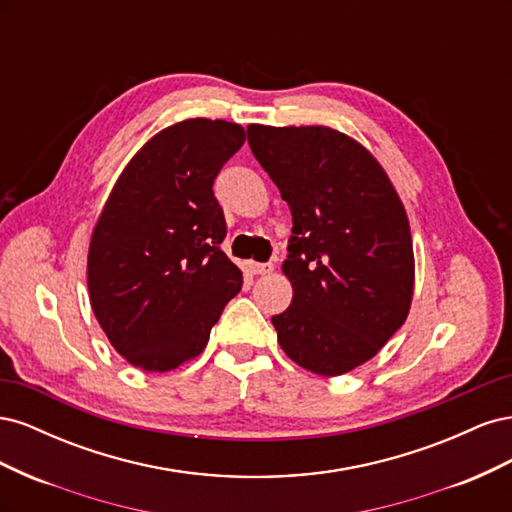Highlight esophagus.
I'll return each instance as SVG.
<instances>
[{
    "instance_id": "34e87169",
    "label": "esophagus",
    "mask_w": 512,
    "mask_h": 512,
    "mask_svg": "<svg viewBox=\"0 0 512 512\" xmlns=\"http://www.w3.org/2000/svg\"><path fill=\"white\" fill-rule=\"evenodd\" d=\"M247 269L254 275H267L273 271V265L271 262H247Z\"/></svg>"
}]
</instances>
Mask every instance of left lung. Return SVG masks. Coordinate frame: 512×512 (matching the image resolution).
<instances>
[{
	"label": "left lung",
	"mask_w": 512,
	"mask_h": 512,
	"mask_svg": "<svg viewBox=\"0 0 512 512\" xmlns=\"http://www.w3.org/2000/svg\"><path fill=\"white\" fill-rule=\"evenodd\" d=\"M247 143L292 213L284 273L292 303L271 318L290 359L318 376L369 361L406 322L414 254L382 166L324 128L250 126Z\"/></svg>",
	"instance_id": "1"
}]
</instances>
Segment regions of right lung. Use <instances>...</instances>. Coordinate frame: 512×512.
<instances>
[{
    "mask_svg": "<svg viewBox=\"0 0 512 512\" xmlns=\"http://www.w3.org/2000/svg\"><path fill=\"white\" fill-rule=\"evenodd\" d=\"M243 141L237 123L179 121L136 153L106 200L89 243V301L108 342L136 367L196 359L243 286L220 247L226 220L213 194Z\"/></svg>",
    "mask_w": 512,
    "mask_h": 512,
    "instance_id": "obj_1",
    "label": "right lung"
}]
</instances>
